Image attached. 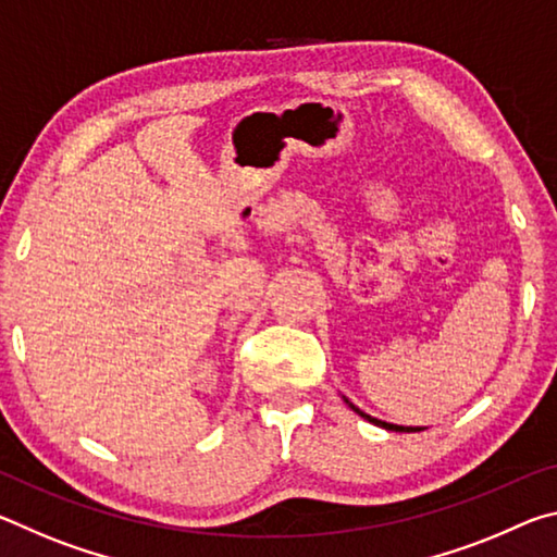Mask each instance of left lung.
<instances>
[{
    "mask_svg": "<svg viewBox=\"0 0 557 557\" xmlns=\"http://www.w3.org/2000/svg\"><path fill=\"white\" fill-rule=\"evenodd\" d=\"M346 403H348V408H351L354 412H358L361 414L363 420H369V422H373V425H379V428H385V430H393V432H420V430H425V428H403V425H393V422H383V420H379V418H371V414H366L363 410H358L356 405L348 400V398H344Z\"/></svg>",
    "mask_w": 557,
    "mask_h": 557,
    "instance_id": "left-lung-1",
    "label": "left lung"
}]
</instances>
